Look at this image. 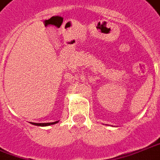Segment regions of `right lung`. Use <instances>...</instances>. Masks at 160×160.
<instances>
[{
  "mask_svg": "<svg viewBox=\"0 0 160 160\" xmlns=\"http://www.w3.org/2000/svg\"><path fill=\"white\" fill-rule=\"evenodd\" d=\"M58 123V121H55V122H50V123H31L35 126H40V127H46V126H50V125H54Z\"/></svg>",
  "mask_w": 160,
  "mask_h": 160,
  "instance_id": "1",
  "label": "right lung"
}]
</instances>
